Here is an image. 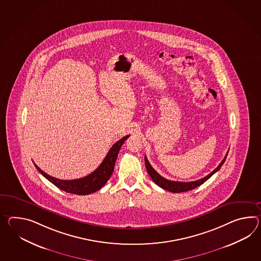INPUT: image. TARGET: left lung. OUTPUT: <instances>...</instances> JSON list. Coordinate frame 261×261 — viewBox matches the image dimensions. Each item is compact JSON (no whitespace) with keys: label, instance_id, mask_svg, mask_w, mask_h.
Wrapping results in <instances>:
<instances>
[{"label":"left lung","instance_id":"left-lung-1","mask_svg":"<svg viewBox=\"0 0 261 261\" xmlns=\"http://www.w3.org/2000/svg\"><path fill=\"white\" fill-rule=\"evenodd\" d=\"M227 154H228V152L225 154L224 159L222 160L220 165L218 166L213 172H210L208 175H206V176H204L203 178H201V179L196 180V181H192V182H177V181H171V180H168L166 178L162 177L160 174H159L158 172L153 170V167L149 163L146 155L144 156V160H145L147 172H148L149 175L151 176L152 180H153L155 184L158 185L160 188H162L163 190H166V191H171V192H173V193H179V192L191 191V190H193V189H195V188H197L199 186L203 184L207 179H210L215 172H218L221 169V167L223 166L225 159H226Z\"/></svg>","mask_w":261,"mask_h":261}]
</instances>
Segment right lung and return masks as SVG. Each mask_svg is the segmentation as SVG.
<instances>
[{
    "label": "right lung",
    "mask_w": 261,
    "mask_h": 261,
    "mask_svg": "<svg viewBox=\"0 0 261 261\" xmlns=\"http://www.w3.org/2000/svg\"><path fill=\"white\" fill-rule=\"evenodd\" d=\"M128 138L129 136H125L113 144V146L111 147V149L109 150V152L101 163V165L99 166L94 172H91L90 174L83 178L74 179V180H61V179L53 177L43 172L42 170H40L36 164L35 166L38 172L56 187H58V189L66 192H70L72 194H78V195L90 194L100 190L108 182V179L110 178L112 172L114 171L115 162L118 158V153L120 152L121 145Z\"/></svg>",
    "instance_id": "obj_1"
}]
</instances>
